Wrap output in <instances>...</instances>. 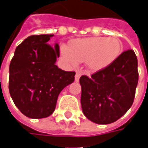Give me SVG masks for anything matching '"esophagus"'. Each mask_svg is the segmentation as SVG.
I'll use <instances>...</instances> for the list:
<instances>
[{"instance_id":"1","label":"esophagus","mask_w":148,"mask_h":148,"mask_svg":"<svg viewBox=\"0 0 148 148\" xmlns=\"http://www.w3.org/2000/svg\"><path fill=\"white\" fill-rule=\"evenodd\" d=\"M80 77H81V73L80 72H76V74H75V81L76 82H79Z\"/></svg>"}]
</instances>
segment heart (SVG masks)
I'll use <instances>...</instances> for the list:
<instances>
[{"mask_svg": "<svg viewBox=\"0 0 148 148\" xmlns=\"http://www.w3.org/2000/svg\"><path fill=\"white\" fill-rule=\"evenodd\" d=\"M123 45L115 38H87L71 41L70 47L63 45L60 51L63 58L71 65L86 62L91 71H101L108 68L119 58Z\"/></svg>", "mask_w": 148, "mask_h": 148, "instance_id": "1", "label": "heart"}]
</instances>
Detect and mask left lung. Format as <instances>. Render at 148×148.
<instances>
[{
	"instance_id": "left-lung-1",
	"label": "left lung",
	"mask_w": 148,
	"mask_h": 148,
	"mask_svg": "<svg viewBox=\"0 0 148 148\" xmlns=\"http://www.w3.org/2000/svg\"><path fill=\"white\" fill-rule=\"evenodd\" d=\"M138 81V60L125 51L108 68L88 78L81 76V106L84 115L99 125L119 120L133 105Z\"/></svg>"
}]
</instances>
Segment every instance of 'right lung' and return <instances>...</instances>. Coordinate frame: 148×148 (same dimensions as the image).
Wrapping results in <instances>:
<instances>
[{
  "label": "right lung",
  "instance_id": "right-lung-1",
  "mask_svg": "<svg viewBox=\"0 0 148 148\" xmlns=\"http://www.w3.org/2000/svg\"><path fill=\"white\" fill-rule=\"evenodd\" d=\"M53 34L30 36L19 44L10 64L9 91L14 103L27 117L42 119L55 110L60 92L74 81L75 72L56 65L57 43L47 42Z\"/></svg>",
  "mask_w": 148,
  "mask_h": 148
}]
</instances>
